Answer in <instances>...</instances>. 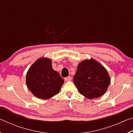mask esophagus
<instances>
[{"instance_id":"34e87169","label":"esophagus","mask_w":133,"mask_h":133,"mask_svg":"<svg viewBox=\"0 0 133 133\" xmlns=\"http://www.w3.org/2000/svg\"><path fill=\"white\" fill-rule=\"evenodd\" d=\"M71 79H72V78H71V76H68V77L65 78V80H66L67 82H69V81H71Z\"/></svg>"}]
</instances>
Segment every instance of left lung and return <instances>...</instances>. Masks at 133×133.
<instances>
[{
  "instance_id": "1",
  "label": "left lung",
  "mask_w": 133,
  "mask_h": 133,
  "mask_svg": "<svg viewBox=\"0 0 133 133\" xmlns=\"http://www.w3.org/2000/svg\"><path fill=\"white\" fill-rule=\"evenodd\" d=\"M73 82L81 94L93 99L106 92L110 83V77L103 65L91 58L78 63Z\"/></svg>"
}]
</instances>
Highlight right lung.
<instances>
[{
	"label": "right lung",
	"mask_w": 133,
	"mask_h": 133,
	"mask_svg": "<svg viewBox=\"0 0 133 133\" xmlns=\"http://www.w3.org/2000/svg\"><path fill=\"white\" fill-rule=\"evenodd\" d=\"M26 83L36 97L47 100L59 93L64 79L54 70L51 59L41 57L30 66L26 74Z\"/></svg>",
	"instance_id": "right-lung-1"
}]
</instances>
